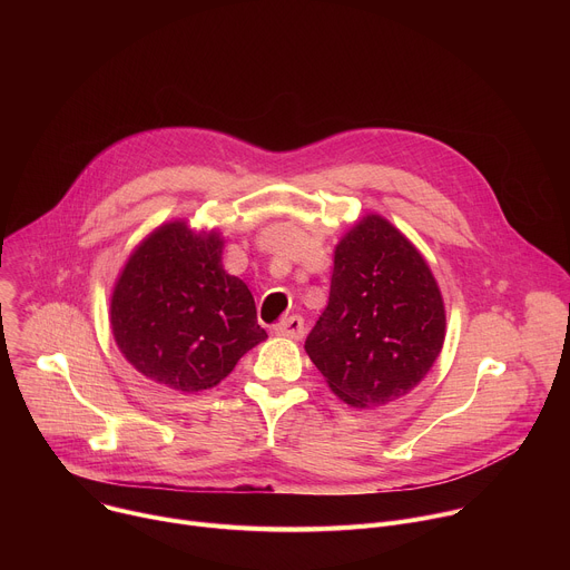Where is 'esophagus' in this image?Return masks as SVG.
I'll use <instances>...</instances> for the list:
<instances>
[{
  "label": "esophagus",
  "mask_w": 570,
  "mask_h": 570,
  "mask_svg": "<svg viewBox=\"0 0 570 570\" xmlns=\"http://www.w3.org/2000/svg\"><path fill=\"white\" fill-rule=\"evenodd\" d=\"M275 334L284 336V338L299 341L304 336V320H302V315H288V317L279 320L275 324Z\"/></svg>",
  "instance_id": "obj_1"
}]
</instances>
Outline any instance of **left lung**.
I'll use <instances>...</instances> for the list:
<instances>
[{
  "label": "left lung",
  "instance_id": "left-lung-1",
  "mask_svg": "<svg viewBox=\"0 0 570 570\" xmlns=\"http://www.w3.org/2000/svg\"><path fill=\"white\" fill-rule=\"evenodd\" d=\"M446 336L440 286L387 218L363 216L334 250L330 304L304 350L332 392L376 409L415 390Z\"/></svg>",
  "mask_w": 570,
  "mask_h": 570
}]
</instances>
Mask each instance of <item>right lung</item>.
Listing matches in <instances>:
<instances>
[{"mask_svg":"<svg viewBox=\"0 0 570 570\" xmlns=\"http://www.w3.org/2000/svg\"><path fill=\"white\" fill-rule=\"evenodd\" d=\"M223 248L220 232L178 218L130 253L110 297V327L146 379L187 394L209 390L268 338L250 288L223 268Z\"/></svg>","mask_w":570,"mask_h":570,"instance_id":"add662e5","label":"right lung"}]
</instances>
